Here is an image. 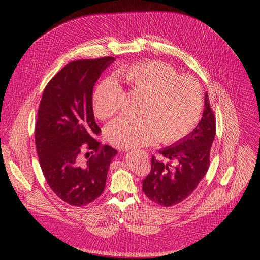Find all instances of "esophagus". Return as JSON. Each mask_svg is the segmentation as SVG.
Wrapping results in <instances>:
<instances>
[{
	"mask_svg": "<svg viewBox=\"0 0 260 260\" xmlns=\"http://www.w3.org/2000/svg\"><path fill=\"white\" fill-rule=\"evenodd\" d=\"M127 152H129V153H136V151H133V149H132V151H129V149H128V151ZM139 153V152H138ZM143 154H144V152H142Z\"/></svg>",
	"mask_w": 260,
	"mask_h": 260,
	"instance_id": "34e87169",
	"label": "esophagus"
}]
</instances>
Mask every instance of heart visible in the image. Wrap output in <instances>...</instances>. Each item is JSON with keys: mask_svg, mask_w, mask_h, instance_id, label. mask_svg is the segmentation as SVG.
Instances as JSON below:
<instances>
[{"mask_svg": "<svg viewBox=\"0 0 260 260\" xmlns=\"http://www.w3.org/2000/svg\"><path fill=\"white\" fill-rule=\"evenodd\" d=\"M117 77L129 88L143 95L139 118L120 117L106 128L107 140L119 148H135L180 140L192 131L202 109V90L190 76H179L172 66L151 61L122 67ZM124 94L114 78L100 81L92 93L94 115L106 120L122 105Z\"/></svg>", "mask_w": 260, "mask_h": 260, "instance_id": "b5f03b06", "label": "heart"}]
</instances>
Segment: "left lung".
Here are the masks:
<instances>
[{"instance_id":"1","label":"left lung","mask_w":260,"mask_h":260,"mask_svg":"<svg viewBox=\"0 0 260 260\" xmlns=\"http://www.w3.org/2000/svg\"><path fill=\"white\" fill-rule=\"evenodd\" d=\"M215 133V117L206 92L202 118L194 131L159 151L163 157L176 162V167L153 156L151 173L142 181L144 194L163 207L175 206L192 194L209 170Z\"/></svg>"}]
</instances>
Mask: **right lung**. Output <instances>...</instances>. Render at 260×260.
<instances>
[{
  "label": "right lung",
  "mask_w": 260,
  "mask_h": 260,
  "mask_svg": "<svg viewBox=\"0 0 260 260\" xmlns=\"http://www.w3.org/2000/svg\"><path fill=\"white\" fill-rule=\"evenodd\" d=\"M115 61L106 57L68 63L41 98L35 133L40 166L52 192L71 206H86L103 193L117 155L115 148L94 139L101 129L92 109L93 86Z\"/></svg>",
  "instance_id": "add662e5"
}]
</instances>
